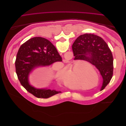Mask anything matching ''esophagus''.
<instances>
[{
    "label": "esophagus",
    "mask_w": 126,
    "mask_h": 126,
    "mask_svg": "<svg viewBox=\"0 0 126 126\" xmlns=\"http://www.w3.org/2000/svg\"><path fill=\"white\" fill-rule=\"evenodd\" d=\"M63 62H64V63H68V60H63Z\"/></svg>",
    "instance_id": "1"
}]
</instances>
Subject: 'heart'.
<instances>
[{"instance_id":"b5f03b06","label":"heart","mask_w":126,"mask_h":126,"mask_svg":"<svg viewBox=\"0 0 126 126\" xmlns=\"http://www.w3.org/2000/svg\"><path fill=\"white\" fill-rule=\"evenodd\" d=\"M92 69L94 71H95V70L93 68V67H88L87 69ZM78 66L77 64H75V65L70 68L69 69H67L66 70H64L63 73L62 74L61 77H62V80L63 81V83L64 85L66 86H67L68 88H69L71 89H77V81L82 82L83 80H85V77H82L78 79L77 81L76 80L78 78ZM61 72L62 71L58 70L57 72V75L58 76H60L61 75ZM87 74H91L92 71L91 70H88Z\"/></svg>"}]
</instances>
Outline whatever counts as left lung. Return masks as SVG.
Segmentation results:
<instances>
[{
    "label": "left lung",
    "instance_id": "8db88e82",
    "mask_svg": "<svg viewBox=\"0 0 126 126\" xmlns=\"http://www.w3.org/2000/svg\"><path fill=\"white\" fill-rule=\"evenodd\" d=\"M75 59L83 60L91 63L100 71L103 78L101 90L112 77L113 59L108 45L102 38L91 33L79 36L72 46Z\"/></svg>",
    "mask_w": 126,
    "mask_h": 126
}]
</instances>
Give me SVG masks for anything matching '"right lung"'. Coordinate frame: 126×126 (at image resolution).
Returning <instances> with one entry per match:
<instances>
[{
    "label": "right lung",
    "mask_w": 126,
    "mask_h": 126,
    "mask_svg": "<svg viewBox=\"0 0 126 126\" xmlns=\"http://www.w3.org/2000/svg\"><path fill=\"white\" fill-rule=\"evenodd\" d=\"M62 58L50 41L40 37L29 39L22 44L17 52L15 67L21 85L33 96L38 98H48L61 91L46 89H36L29 85L28 76L38 66H49Z\"/></svg>",
    "instance_id": "right-lung-1"
}]
</instances>
